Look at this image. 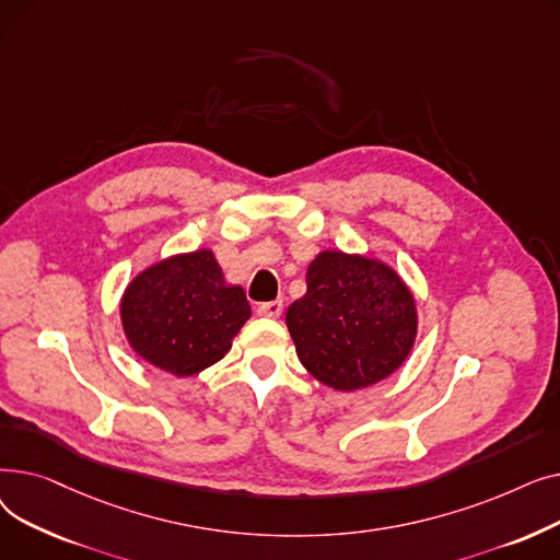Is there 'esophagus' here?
<instances>
[{"instance_id":"1","label":"esophagus","mask_w":560,"mask_h":560,"mask_svg":"<svg viewBox=\"0 0 560 560\" xmlns=\"http://www.w3.org/2000/svg\"><path fill=\"white\" fill-rule=\"evenodd\" d=\"M281 311H283L281 302H265V304L256 306V313L262 315V317H279Z\"/></svg>"}]
</instances>
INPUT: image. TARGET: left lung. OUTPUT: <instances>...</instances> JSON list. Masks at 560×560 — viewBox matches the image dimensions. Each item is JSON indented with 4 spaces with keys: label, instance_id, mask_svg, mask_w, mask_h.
Segmentation results:
<instances>
[{
    "label": "left lung",
    "instance_id": "obj_1",
    "mask_svg": "<svg viewBox=\"0 0 560 560\" xmlns=\"http://www.w3.org/2000/svg\"><path fill=\"white\" fill-rule=\"evenodd\" d=\"M285 325L319 384L351 393L404 365L418 338V306L386 260L325 249L311 260L306 295L290 304Z\"/></svg>",
    "mask_w": 560,
    "mask_h": 560
}]
</instances>
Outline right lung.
Wrapping results in <instances>:
<instances>
[{"instance_id": "right-lung-1", "label": "right lung", "mask_w": 560, "mask_h": 560, "mask_svg": "<svg viewBox=\"0 0 560 560\" xmlns=\"http://www.w3.org/2000/svg\"><path fill=\"white\" fill-rule=\"evenodd\" d=\"M249 317L245 290L226 283L211 249L152 262L120 300L129 347L144 363L179 378L224 359Z\"/></svg>"}]
</instances>
